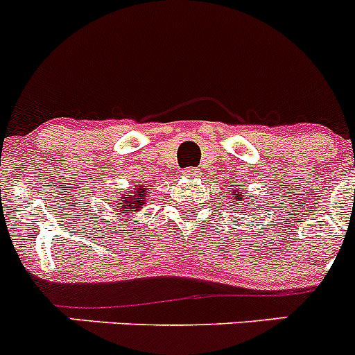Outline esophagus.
Here are the masks:
<instances>
[{
	"mask_svg": "<svg viewBox=\"0 0 355 355\" xmlns=\"http://www.w3.org/2000/svg\"><path fill=\"white\" fill-rule=\"evenodd\" d=\"M181 178H184V180L195 178V168H183V171H181Z\"/></svg>",
	"mask_w": 355,
	"mask_h": 355,
	"instance_id": "esophagus-1",
	"label": "esophagus"
}]
</instances>
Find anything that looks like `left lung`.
I'll list each match as a JSON object with an SVG mask.
<instances>
[{
  "label": "left lung",
  "mask_w": 355,
  "mask_h": 355,
  "mask_svg": "<svg viewBox=\"0 0 355 355\" xmlns=\"http://www.w3.org/2000/svg\"><path fill=\"white\" fill-rule=\"evenodd\" d=\"M228 197H230V205H235V209H248V205L254 204V200H251L248 204V191L242 190L241 184H232L230 191H228ZM256 205H258V202H256ZM252 209H256V207H252ZM258 211H259V207H258Z\"/></svg>",
  "instance_id": "left-lung-1"
}]
</instances>
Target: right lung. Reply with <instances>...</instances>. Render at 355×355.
<instances>
[{
  "mask_svg": "<svg viewBox=\"0 0 355 355\" xmlns=\"http://www.w3.org/2000/svg\"><path fill=\"white\" fill-rule=\"evenodd\" d=\"M148 195H150V188L144 184H134L129 191H116L111 204L116 214H137L148 204Z\"/></svg>",
  "mask_w": 355,
  "mask_h": 355,
  "instance_id": "1",
  "label": "right lung"
}]
</instances>
